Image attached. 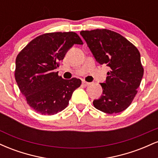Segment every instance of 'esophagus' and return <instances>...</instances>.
<instances>
[{
    "instance_id": "1",
    "label": "esophagus",
    "mask_w": 158,
    "mask_h": 158,
    "mask_svg": "<svg viewBox=\"0 0 158 158\" xmlns=\"http://www.w3.org/2000/svg\"><path fill=\"white\" fill-rule=\"evenodd\" d=\"M90 85L89 82H87V81H82V85H83V86L86 87V86H88V85Z\"/></svg>"
}]
</instances>
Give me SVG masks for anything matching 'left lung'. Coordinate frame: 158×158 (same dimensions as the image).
Masks as SVG:
<instances>
[{
	"mask_svg": "<svg viewBox=\"0 0 158 158\" xmlns=\"http://www.w3.org/2000/svg\"><path fill=\"white\" fill-rule=\"evenodd\" d=\"M80 35L100 64L110 68L103 83L102 94L94 107L107 114L126 110L137 94L143 76L139 50L126 38L111 30L81 31Z\"/></svg>",
	"mask_w": 158,
	"mask_h": 158,
	"instance_id": "obj_1",
	"label": "left lung"
}]
</instances>
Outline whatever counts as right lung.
<instances>
[{
    "instance_id": "obj_1",
    "label": "right lung",
    "mask_w": 158,
    "mask_h": 158,
    "mask_svg": "<svg viewBox=\"0 0 158 158\" xmlns=\"http://www.w3.org/2000/svg\"><path fill=\"white\" fill-rule=\"evenodd\" d=\"M82 44L73 32L46 33L32 40L17 56L16 82L27 104L38 113L53 115L68 106L81 81L62 79L54 70L73 44Z\"/></svg>"
}]
</instances>
